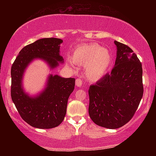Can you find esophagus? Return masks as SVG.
<instances>
[{
    "mask_svg": "<svg viewBox=\"0 0 156 156\" xmlns=\"http://www.w3.org/2000/svg\"><path fill=\"white\" fill-rule=\"evenodd\" d=\"M75 83H76V86H77V87H81L83 84V83H84V82H83V81L81 80V79L78 78V79H76V80Z\"/></svg>",
    "mask_w": 156,
    "mask_h": 156,
    "instance_id": "34e87169",
    "label": "esophagus"
}]
</instances>
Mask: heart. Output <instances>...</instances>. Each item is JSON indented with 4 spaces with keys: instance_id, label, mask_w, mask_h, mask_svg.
Masks as SVG:
<instances>
[{
    "instance_id": "1",
    "label": "heart",
    "mask_w": 156,
    "mask_h": 156,
    "mask_svg": "<svg viewBox=\"0 0 156 156\" xmlns=\"http://www.w3.org/2000/svg\"><path fill=\"white\" fill-rule=\"evenodd\" d=\"M72 59L77 65H84L87 75L91 79H99L106 74L112 61L110 51L98 43L79 45L72 52ZM69 65L72 62L68 61Z\"/></svg>"
}]
</instances>
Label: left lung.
I'll return each mask as SVG.
<instances>
[{
    "label": "left lung",
    "instance_id": "1",
    "mask_svg": "<svg viewBox=\"0 0 156 156\" xmlns=\"http://www.w3.org/2000/svg\"><path fill=\"white\" fill-rule=\"evenodd\" d=\"M114 43V67L89 89V116L97 125L111 129L123 126L133 118L144 94L141 62L126 44Z\"/></svg>",
    "mask_w": 156,
    "mask_h": 156
}]
</instances>
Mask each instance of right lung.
I'll return each mask as SVG.
<instances>
[{"mask_svg": "<svg viewBox=\"0 0 156 156\" xmlns=\"http://www.w3.org/2000/svg\"><path fill=\"white\" fill-rule=\"evenodd\" d=\"M62 40L50 37L40 39L27 44L20 51L11 67V98L23 120L37 129L57 127L65 119L67 101L75 85L74 78H62L58 75L49 76L45 89L36 97L27 95L22 88L23 72L35 58H41L54 69L58 62L59 44Z\"/></svg>", "mask_w": 156, "mask_h": 156, "instance_id": "add662e5", "label": "right lung"}]
</instances>
